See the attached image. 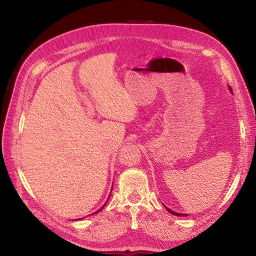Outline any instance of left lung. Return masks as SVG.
Wrapping results in <instances>:
<instances>
[{"mask_svg":"<svg viewBox=\"0 0 256 256\" xmlns=\"http://www.w3.org/2000/svg\"><path fill=\"white\" fill-rule=\"evenodd\" d=\"M230 90L232 92V88L230 87ZM166 208V206H165ZM166 210L170 212V214H176V216H180V217H184V216H186V214H180V212H173V210H171L170 208H166Z\"/></svg>","mask_w":256,"mask_h":256,"instance_id":"8db88e82","label":"left lung"}]
</instances>
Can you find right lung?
Instances as JSON below:
<instances>
[{
	"label": "right lung",
	"mask_w": 256,
	"mask_h": 256,
	"mask_svg": "<svg viewBox=\"0 0 256 256\" xmlns=\"http://www.w3.org/2000/svg\"><path fill=\"white\" fill-rule=\"evenodd\" d=\"M111 191H112V190H111ZM109 198H110V196H109ZM108 200H109V199H108ZM108 200H106V201H108ZM104 206H102V208H100V210H98V212H94V214H96V212H100V210H102V208H104ZM76 220H78V219H76Z\"/></svg>",
	"instance_id": "1"
}]
</instances>
